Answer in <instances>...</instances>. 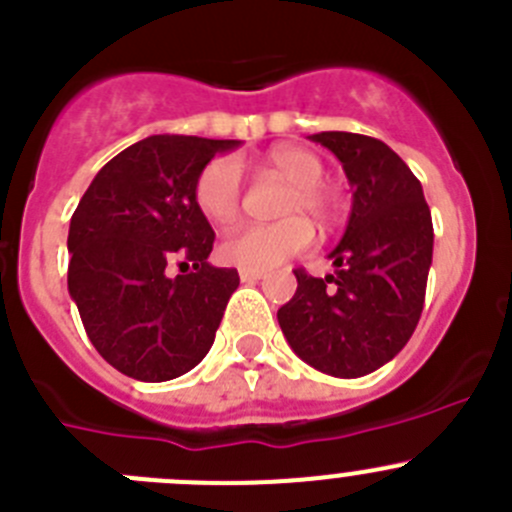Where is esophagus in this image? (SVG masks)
Masks as SVG:
<instances>
[{
	"mask_svg": "<svg viewBox=\"0 0 512 512\" xmlns=\"http://www.w3.org/2000/svg\"><path fill=\"white\" fill-rule=\"evenodd\" d=\"M265 278V272L262 270H240V280L242 283H257V280Z\"/></svg>",
	"mask_w": 512,
	"mask_h": 512,
	"instance_id": "esophagus-1",
	"label": "esophagus"
}]
</instances>
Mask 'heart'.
Segmentation results:
<instances>
[{
	"instance_id": "1",
	"label": "heart",
	"mask_w": 512,
	"mask_h": 512,
	"mask_svg": "<svg viewBox=\"0 0 512 512\" xmlns=\"http://www.w3.org/2000/svg\"><path fill=\"white\" fill-rule=\"evenodd\" d=\"M267 164L293 184L280 207V217L288 219L275 224H247L232 229L224 237L219 245V257L227 265L242 270H270L300 255L313 242V227L303 217L326 224L333 214V199L321 184L326 169L313 151L300 146H278L267 154ZM194 202L209 222H232L240 214L242 202L240 161L234 156H217L209 161L199 171L194 184Z\"/></svg>"
}]
</instances>
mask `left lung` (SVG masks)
I'll list each match as a JSON object with an SVG mask.
<instances>
[{
  "label": "left lung",
  "mask_w": 512,
  "mask_h": 512,
  "mask_svg": "<svg viewBox=\"0 0 512 512\" xmlns=\"http://www.w3.org/2000/svg\"><path fill=\"white\" fill-rule=\"evenodd\" d=\"M336 154L353 189L351 217L331 260L333 275L295 270L298 290L278 310L305 364L356 379L407 346L424 308L434 229L417 176L384 141L361 133L308 136Z\"/></svg>",
  "instance_id": "8db88e82"
}]
</instances>
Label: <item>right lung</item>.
Returning a JSON list of instances; mask_svg holds the SVG:
<instances>
[{
	"mask_svg": "<svg viewBox=\"0 0 512 512\" xmlns=\"http://www.w3.org/2000/svg\"><path fill=\"white\" fill-rule=\"evenodd\" d=\"M237 146L143 138L95 174L70 219V298L95 351L131 379H176L212 348L240 275L207 262L214 229L194 202V184L214 156ZM174 261L195 270L169 279Z\"/></svg>",
	"mask_w": 512,
	"mask_h": 512,
	"instance_id": "1",
	"label": "right lung"
}]
</instances>
